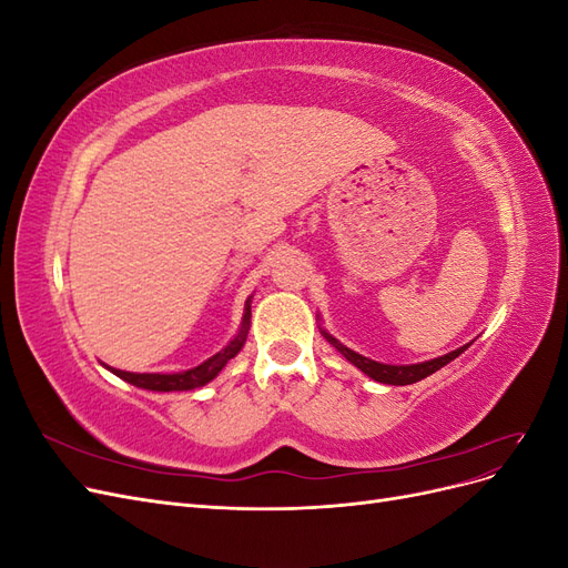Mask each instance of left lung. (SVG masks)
<instances>
[{"mask_svg": "<svg viewBox=\"0 0 568 568\" xmlns=\"http://www.w3.org/2000/svg\"><path fill=\"white\" fill-rule=\"evenodd\" d=\"M324 336L329 338V341L334 343V346L338 348V353H341L343 357H346V359H351V363H353L357 369H363L367 376H372L374 382L390 384V386L417 384L419 379H426L428 374L438 372L440 367L453 363V359H455L459 353L467 351V346H462V348H457V351H453V353H448V355L436 357V359H428V363H422V365H382V363H374V359H369V357H363V355L353 353V351L346 348V346H341V343H338L336 338H332L329 334H324Z\"/></svg>", "mask_w": 568, "mask_h": 568, "instance_id": "obj_1", "label": "left lung"}]
</instances>
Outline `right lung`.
Wrapping results in <instances>:
<instances>
[{"label": "right lung", "mask_w": 568, "mask_h": 568, "mask_svg": "<svg viewBox=\"0 0 568 568\" xmlns=\"http://www.w3.org/2000/svg\"><path fill=\"white\" fill-rule=\"evenodd\" d=\"M248 320H251V307H246L244 315V324L242 332L234 336V341L225 351H220L217 355H213L211 359H205L203 365L186 369V372H178V374H134V372H120L109 367L113 374H118L120 379H125L132 386H140L146 390H192V388H201L209 382H213L215 376L220 374V369L227 365V359H232L239 351H242L246 334H248Z\"/></svg>", "instance_id": "add662e5"}]
</instances>
